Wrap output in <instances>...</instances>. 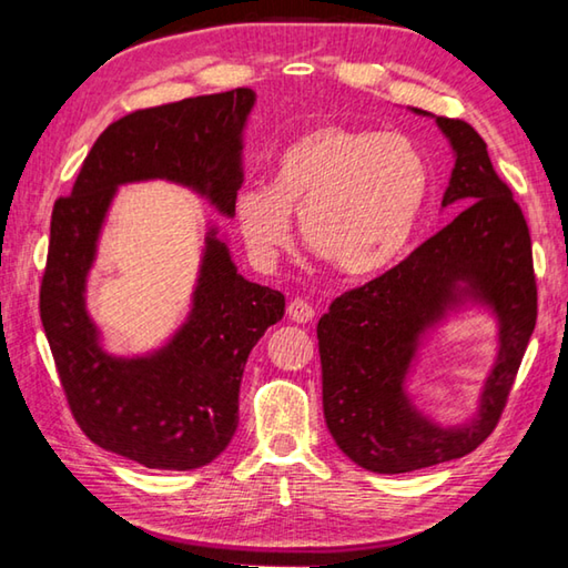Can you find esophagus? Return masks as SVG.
<instances>
[{"label": "esophagus", "mask_w": 568, "mask_h": 568, "mask_svg": "<svg viewBox=\"0 0 568 568\" xmlns=\"http://www.w3.org/2000/svg\"><path fill=\"white\" fill-rule=\"evenodd\" d=\"M287 315H291L293 323H311L315 318V311L311 303L303 301V297H295V301L287 305Z\"/></svg>", "instance_id": "34e87169"}]
</instances>
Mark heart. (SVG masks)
Returning <instances> with one entry per match:
<instances>
[{"label":"heart","mask_w":568,"mask_h":568,"mask_svg":"<svg viewBox=\"0 0 568 568\" xmlns=\"http://www.w3.org/2000/svg\"><path fill=\"white\" fill-rule=\"evenodd\" d=\"M430 192L423 150L400 132L323 124L275 158L271 187L235 197V225L250 257L271 267L293 243L301 215L305 245L348 277L398 263L416 235Z\"/></svg>","instance_id":"obj_1"}]
</instances>
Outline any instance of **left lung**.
Here are the masks:
<instances>
[{"label": "left lung", "mask_w": 568, "mask_h": 568, "mask_svg": "<svg viewBox=\"0 0 568 568\" xmlns=\"http://www.w3.org/2000/svg\"><path fill=\"white\" fill-rule=\"evenodd\" d=\"M454 152L440 207H464L376 281L335 297L318 321L325 426L345 456L373 474L446 464L491 434L536 325L531 235L488 160L486 142L464 120L436 118ZM468 310L497 325V355L477 410L440 424L407 390L419 351Z\"/></svg>", "instance_id": "1"}]
</instances>
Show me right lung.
Listing matches in <instances>:
<instances>
[{
	"label": "right lung",
	"mask_w": 568,
	"mask_h": 568,
	"mask_svg": "<svg viewBox=\"0 0 568 568\" xmlns=\"http://www.w3.org/2000/svg\"><path fill=\"white\" fill-rule=\"evenodd\" d=\"M255 100L240 88L112 122L52 210L40 315L62 388L90 440L145 468L192 470L223 454L247 355L283 321L285 295L240 275L227 237L207 223L185 321L158 348L122 355L104 348L88 277L122 185L165 180L235 217Z\"/></svg>",
	"instance_id": "obj_1"
}]
</instances>
